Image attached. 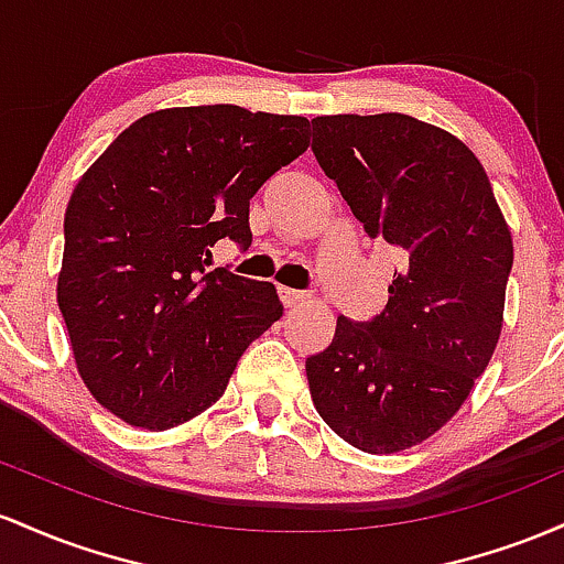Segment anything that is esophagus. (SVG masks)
Returning <instances> with one entry per match:
<instances>
[{
    "mask_svg": "<svg viewBox=\"0 0 564 564\" xmlns=\"http://www.w3.org/2000/svg\"><path fill=\"white\" fill-rule=\"evenodd\" d=\"M280 299L284 306L293 308V306H299V303L306 301V293H303V290H293V288H280Z\"/></svg>",
    "mask_w": 564,
    "mask_h": 564,
    "instance_id": "1",
    "label": "esophagus"
}]
</instances>
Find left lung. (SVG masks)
I'll return each instance as SVG.
<instances>
[{
    "label": "left lung",
    "instance_id": "8db88e82",
    "mask_svg": "<svg viewBox=\"0 0 564 564\" xmlns=\"http://www.w3.org/2000/svg\"><path fill=\"white\" fill-rule=\"evenodd\" d=\"M312 151L367 239L400 256L389 303L338 316L306 359L316 413L357 451L400 453L458 413L496 351L514 248L485 167L408 113L312 119Z\"/></svg>",
    "mask_w": 564,
    "mask_h": 564
}]
</instances>
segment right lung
Returning a JSON list of instances; mask_svg holds the SVG:
<instances>
[{"label": "right lung", "instance_id": "right-lung-1", "mask_svg": "<svg viewBox=\"0 0 564 564\" xmlns=\"http://www.w3.org/2000/svg\"><path fill=\"white\" fill-rule=\"evenodd\" d=\"M308 149V119L242 106L162 109L119 132L63 218L58 306L82 381L130 426L205 413L282 316L274 284L210 269L248 250L250 199Z\"/></svg>", "mask_w": 564, "mask_h": 564}]
</instances>
